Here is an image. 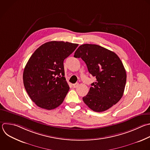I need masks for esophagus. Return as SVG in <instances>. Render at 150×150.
Listing matches in <instances>:
<instances>
[{"label": "esophagus", "instance_id": "obj_1", "mask_svg": "<svg viewBox=\"0 0 150 150\" xmlns=\"http://www.w3.org/2000/svg\"><path fill=\"white\" fill-rule=\"evenodd\" d=\"M78 85H79V83H78V82H76V83H74V84L72 85V86H73L74 88H76V87L78 86Z\"/></svg>", "mask_w": 150, "mask_h": 150}]
</instances>
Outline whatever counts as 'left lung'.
Here are the masks:
<instances>
[{
    "instance_id": "obj_1",
    "label": "left lung",
    "mask_w": 150,
    "mask_h": 150,
    "mask_svg": "<svg viewBox=\"0 0 150 150\" xmlns=\"http://www.w3.org/2000/svg\"><path fill=\"white\" fill-rule=\"evenodd\" d=\"M74 57L81 58L96 79L82 98L84 103L95 112L105 111L116 104L123 95L127 81L125 69L118 55L99 45L83 44L76 49Z\"/></svg>"
}]
</instances>
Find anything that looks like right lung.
Instances as JSON below:
<instances>
[{
  "instance_id": "right-lung-1",
  "label": "right lung",
  "mask_w": 150,
  "mask_h": 150,
  "mask_svg": "<svg viewBox=\"0 0 150 150\" xmlns=\"http://www.w3.org/2000/svg\"><path fill=\"white\" fill-rule=\"evenodd\" d=\"M78 46L68 42H48L39 46L29 58L23 71V84L39 107L51 110L63 103L69 89L64 77V61Z\"/></svg>"
}]
</instances>
